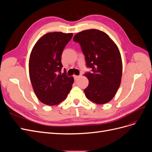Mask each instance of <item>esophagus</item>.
Returning <instances> with one entry per match:
<instances>
[{"mask_svg":"<svg viewBox=\"0 0 152 152\" xmlns=\"http://www.w3.org/2000/svg\"><path fill=\"white\" fill-rule=\"evenodd\" d=\"M73 77H74V79L75 80H77L78 78L79 77V75H74V76H73Z\"/></svg>","mask_w":152,"mask_h":152,"instance_id":"esophagus-1","label":"esophagus"}]
</instances>
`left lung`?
I'll use <instances>...</instances> for the list:
<instances>
[{
    "label": "left lung",
    "mask_w": 152,
    "mask_h": 152,
    "mask_svg": "<svg viewBox=\"0 0 152 152\" xmlns=\"http://www.w3.org/2000/svg\"><path fill=\"white\" fill-rule=\"evenodd\" d=\"M73 40L80 44L86 66L91 69L84 74L89 80L84 90L86 98L97 104L109 102L121 82L122 63L117 45L107 34L96 29L77 33Z\"/></svg>",
    "instance_id": "1"
}]
</instances>
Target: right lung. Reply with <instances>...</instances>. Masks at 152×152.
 Wrapping results in <instances>:
<instances>
[{"instance_id": "right-lung-1", "label": "right lung", "mask_w": 152, "mask_h": 152, "mask_svg": "<svg viewBox=\"0 0 152 152\" xmlns=\"http://www.w3.org/2000/svg\"><path fill=\"white\" fill-rule=\"evenodd\" d=\"M73 34L50 32L35 44L29 59V74L37 97L45 104L53 106L67 97L74 82L66 71L61 73V54Z\"/></svg>"}]
</instances>
